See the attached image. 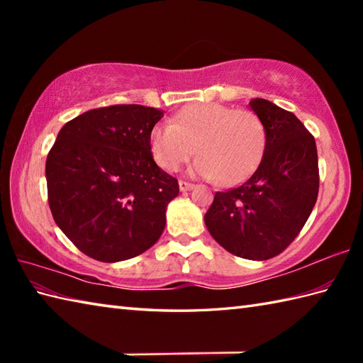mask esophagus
<instances>
[{"instance_id":"esophagus-1","label":"esophagus","mask_w":363,"mask_h":363,"mask_svg":"<svg viewBox=\"0 0 363 363\" xmlns=\"http://www.w3.org/2000/svg\"><path fill=\"white\" fill-rule=\"evenodd\" d=\"M179 189L181 191H189L191 189H195V184L187 182V181H179Z\"/></svg>"}]
</instances>
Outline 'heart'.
Returning <instances> with one entry per match:
<instances>
[{"mask_svg":"<svg viewBox=\"0 0 363 363\" xmlns=\"http://www.w3.org/2000/svg\"><path fill=\"white\" fill-rule=\"evenodd\" d=\"M267 148V128L256 112L217 103H198L151 129L150 150L168 173L198 156L191 173L235 186L254 173Z\"/></svg>","mask_w":363,"mask_h":363,"instance_id":"1","label":"heart"}]
</instances>
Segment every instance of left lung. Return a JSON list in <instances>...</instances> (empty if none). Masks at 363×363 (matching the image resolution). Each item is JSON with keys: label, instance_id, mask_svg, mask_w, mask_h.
Wrapping results in <instances>:
<instances>
[{"label": "left lung", "instance_id": "obj_1", "mask_svg": "<svg viewBox=\"0 0 363 363\" xmlns=\"http://www.w3.org/2000/svg\"><path fill=\"white\" fill-rule=\"evenodd\" d=\"M250 106L267 128L265 154L248 181L215 194L204 223L230 254L267 260L295 240L317 203L318 154L295 113L262 98Z\"/></svg>", "mask_w": 363, "mask_h": 363}]
</instances>
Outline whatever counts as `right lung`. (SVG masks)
<instances>
[{"label":"right lung","instance_id":"obj_1","mask_svg":"<svg viewBox=\"0 0 363 363\" xmlns=\"http://www.w3.org/2000/svg\"><path fill=\"white\" fill-rule=\"evenodd\" d=\"M164 112L138 104L91 109L65 123L46 157L56 225L86 256L120 262L150 250L179 184L159 168L150 134Z\"/></svg>","mask_w":363,"mask_h":363}]
</instances>
